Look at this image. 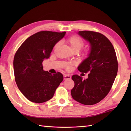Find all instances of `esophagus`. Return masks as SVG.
Instances as JSON below:
<instances>
[{
	"instance_id": "esophagus-1",
	"label": "esophagus",
	"mask_w": 131,
	"mask_h": 131,
	"mask_svg": "<svg viewBox=\"0 0 131 131\" xmlns=\"http://www.w3.org/2000/svg\"><path fill=\"white\" fill-rule=\"evenodd\" d=\"M71 79V76L69 75H65L63 76V79L64 80H67V79Z\"/></svg>"
}]
</instances>
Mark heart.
Returning a JSON list of instances; mask_svg holds the SVG:
<instances>
[{
    "label": "heart",
    "instance_id": "1",
    "mask_svg": "<svg viewBox=\"0 0 131 131\" xmlns=\"http://www.w3.org/2000/svg\"><path fill=\"white\" fill-rule=\"evenodd\" d=\"M64 41L68 44L72 51L74 53L78 52L84 45V41L82 38L78 36L73 35L70 36L64 40ZM60 46V43L58 42L54 46V49H56ZM91 53V47H87L85 48L81 52V56L83 58H87L90 55ZM71 63H66L65 65V68L67 70H69L71 68Z\"/></svg>",
    "mask_w": 131,
    "mask_h": 131
}]
</instances>
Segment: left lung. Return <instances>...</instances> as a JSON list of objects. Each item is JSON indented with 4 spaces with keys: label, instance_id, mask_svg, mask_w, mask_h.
I'll return each mask as SVG.
<instances>
[{
    "label": "left lung",
    "instance_id": "left-lung-1",
    "mask_svg": "<svg viewBox=\"0 0 131 131\" xmlns=\"http://www.w3.org/2000/svg\"><path fill=\"white\" fill-rule=\"evenodd\" d=\"M78 34L91 45L90 55L78 68L81 73H88V77L83 80L78 75L72 76L75 85L71 94L80 104L92 105L110 92L117 75L118 60L113 44L105 35L92 31H79Z\"/></svg>",
    "mask_w": 131,
    "mask_h": 131
}]
</instances>
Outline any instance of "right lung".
Wrapping results in <instances>:
<instances>
[{
    "instance_id": "add662e5",
    "label": "right lung",
    "mask_w": 131,
    "mask_h": 131,
    "mask_svg": "<svg viewBox=\"0 0 131 131\" xmlns=\"http://www.w3.org/2000/svg\"><path fill=\"white\" fill-rule=\"evenodd\" d=\"M66 32L41 31L30 36L16 51L13 60L15 81L29 101L43 103L51 100L63 79L59 72L54 74L43 70L44 59L50 57L54 45Z\"/></svg>"
}]
</instances>
